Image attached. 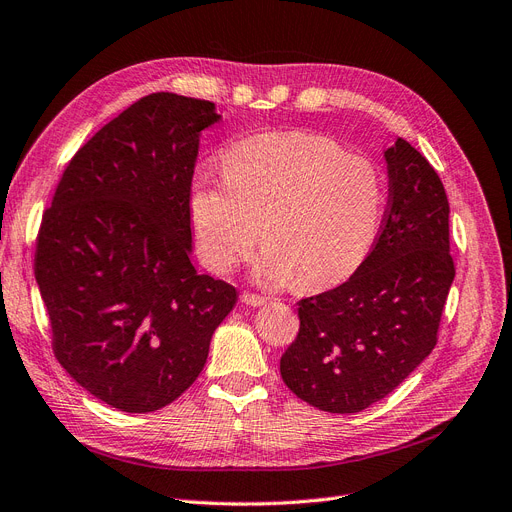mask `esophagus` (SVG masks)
Listing matches in <instances>:
<instances>
[{"label": "esophagus", "mask_w": 512, "mask_h": 512, "mask_svg": "<svg viewBox=\"0 0 512 512\" xmlns=\"http://www.w3.org/2000/svg\"><path fill=\"white\" fill-rule=\"evenodd\" d=\"M242 303L244 305H251V307H261L265 301H268V299H265V297H261V295H255V293H242Z\"/></svg>", "instance_id": "1"}]
</instances>
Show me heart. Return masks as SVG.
<instances>
[{"label":"heart","instance_id":"b5f03b06","mask_svg":"<svg viewBox=\"0 0 512 512\" xmlns=\"http://www.w3.org/2000/svg\"><path fill=\"white\" fill-rule=\"evenodd\" d=\"M224 177H194L188 209L198 255L230 272L259 240L257 274L303 291L349 278L381 232L387 182L381 167L309 131L259 133L221 157Z\"/></svg>","mask_w":512,"mask_h":512}]
</instances>
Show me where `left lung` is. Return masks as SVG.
I'll return each mask as SVG.
<instances>
[{"label": "left lung", "mask_w": 512, "mask_h": 512, "mask_svg": "<svg viewBox=\"0 0 512 512\" xmlns=\"http://www.w3.org/2000/svg\"><path fill=\"white\" fill-rule=\"evenodd\" d=\"M383 157L389 205L379 238L347 282L297 303L299 335L280 358L286 387L330 414L381 402L427 358L456 274L439 175L402 138Z\"/></svg>", "instance_id": "left-lung-1"}]
</instances>
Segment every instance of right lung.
<instances>
[{
  "instance_id": "add662e5",
  "label": "right lung",
  "mask_w": 512,
  "mask_h": 512,
  "mask_svg": "<svg viewBox=\"0 0 512 512\" xmlns=\"http://www.w3.org/2000/svg\"><path fill=\"white\" fill-rule=\"evenodd\" d=\"M215 104L150 94L66 165L41 219L35 278L58 362L100 402L161 410L207 364L236 288L190 261L188 198Z\"/></svg>"
}]
</instances>
